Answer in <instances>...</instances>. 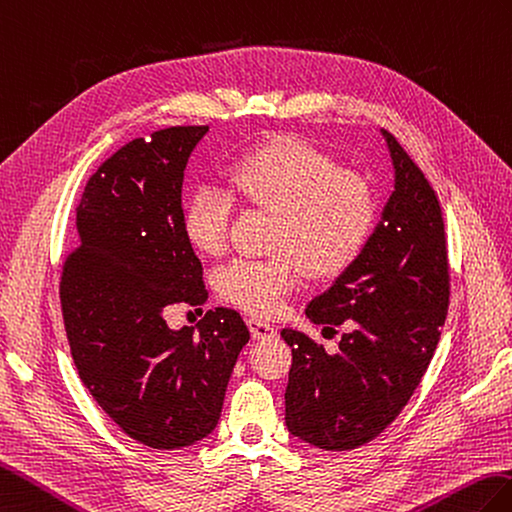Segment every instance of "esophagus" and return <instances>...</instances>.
I'll list each match as a JSON object with an SVG mask.
<instances>
[{
    "mask_svg": "<svg viewBox=\"0 0 512 512\" xmlns=\"http://www.w3.org/2000/svg\"><path fill=\"white\" fill-rule=\"evenodd\" d=\"M247 326H249V331H252L254 339H271V337H276L274 324H269L265 320H258V317H249Z\"/></svg>",
    "mask_w": 512,
    "mask_h": 512,
    "instance_id": "obj_1",
    "label": "esophagus"
}]
</instances>
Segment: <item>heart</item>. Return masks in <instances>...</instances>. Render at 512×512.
Listing matches in <instances>:
<instances>
[{
  "instance_id": "b5f03b06",
  "label": "heart",
  "mask_w": 512,
  "mask_h": 512,
  "mask_svg": "<svg viewBox=\"0 0 512 512\" xmlns=\"http://www.w3.org/2000/svg\"><path fill=\"white\" fill-rule=\"evenodd\" d=\"M232 195L274 214L265 258H234L217 274L225 300L256 315L276 313L298 285L342 274L363 252L377 223V199L363 177L298 138H278L245 153L230 168V190L199 186L181 212L188 243L203 256L227 245Z\"/></svg>"
}]
</instances>
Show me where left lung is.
Returning a JSON list of instances; mask_svg holds the SVG:
<instances>
[{
  "mask_svg": "<svg viewBox=\"0 0 512 512\" xmlns=\"http://www.w3.org/2000/svg\"><path fill=\"white\" fill-rule=\"evenodd\" d=\"M394 190L355 263L306 304L313 324L346 326L328 355L282 328L293 363L285 392L289 434L324 451L377 438L418 388L449 306L445 223L434 188L392 133L381 129Z\"/></svg>",
  "mask_w": 512,
  "mask_h": 512,
  "instance_id": "left-lung-1",
  "label": "left lung"
}]
</instances>
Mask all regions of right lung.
Listing matches in <instances>:
<instances>
[{
	"mask_svg": "<svg viewBox=\"0 0 512 512\" xmlns=\"http://www.w3.org/2000/svg\"><path fill=\"white\" fill-rule=\"evenodd\" d=\"M208 127H170L113 153L76 208L78 247L65 258L61 309L78 377L124 434L181 449L217 427L243 317L217 306L173 331L166 309L208 300L181 227L188 157Z\"/></svg>",
	"mask_w": 512,
	"mask_h": 512,
	"instance_id": "1",
	"label": "right lung"
}]
</instances>
